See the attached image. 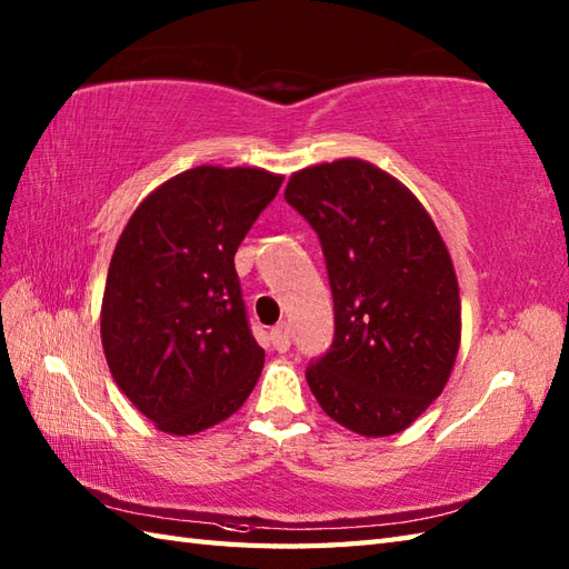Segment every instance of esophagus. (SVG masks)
<instances>
[{"label":"esophagus","instance_id":"obj_1","mask_svg":"<svg viewBox=\"0 0 569 569\" xmlns=\"http://www.w3.org/2000/svg\"><path fill=\"white\" fill-rule=\"evenodd\" d=\"M271 345L276 352H288V347H291V330H288L286 322L276 325L271 330Z\"/></svg>","mask_w":569,"mask_h":569}]
</instances>
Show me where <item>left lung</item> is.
<instances>
[{"instance_id": "left-lung-1", "label": "left lung", "mask_w": 569, "mask_h": 569, "mask_svg": "<svg viewBox=\"0 0 569 569\" xmlns=\"http://www.w3.org/2000/svg\"><path fill=\"white\" fill-rule=\"evenodd\" d=\"M286 202L316 229L335 300V340L306 379L347 430H406L445 389L462 312L432 217L403 183L359 159L303 168Z\"/></svg>"}]
</instances>
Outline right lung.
Masks as SVG:
<instances>
[{
    "label": "right lung",
    "mask_w": 569,
    "mask_h": 569,
    "mask_svg": "<svg viewBox=\"0 0 569 569\" xmlns=\"http://www.w3.org/2000/svg\"><path fill=\"white\" fill-rule=\"evenodd\" d=\"M281 183L263 168H190L143 198L117 241L102 349L119 389L168 435L227 420L259 381L234 253Z\"/></svg>",
    "instance_id": "1"
}]
</instances>
